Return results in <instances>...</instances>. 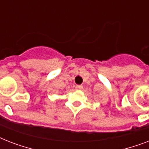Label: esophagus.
Masks as SVG:
<instances>
[{
  "label": "esophagus",
  "instance_id": "1",
  "mask_svg": "<svg viewBox=\"0 0 149 149\" xmlns=\"http://www.w3.org/2000/svg\"><path fill=\"white\" fill-rule=\"evenodd\" d=\"M76 89L77 90H82L83 89V86L82 85H77L76 86Z\"/></svg>",
  "mask_w": 149,
  "mask_h": 149
}]
</instances>
